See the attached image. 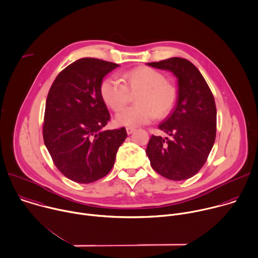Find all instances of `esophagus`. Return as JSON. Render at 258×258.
I'll use <instances>...</instances> for the list:
<instances>
[{"label": "esophagus", "instance_id": "esophagus-1", "mask_svg": "<svg viewBox=\"0 0 258 258\" xmlns=\"http://www.w3.org/2000/svg\"><path fill=\"white\" fill-rule=\"evenodd\" d=\"M135 131H136V130H135L134 127H131V126L126 127V133H127V135H132Z\"/></svg>", "mask_w": 258, "mask_h": 258}]
</instances>
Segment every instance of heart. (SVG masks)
Masks as SVG:
<instances>
[{
  "instance_id": "obj_1",
  "label": "heart",
  "mask_w": 258,
  "mask_h": 258,
  "mask_svg": "<svg viewBox=\"0 0 258 258\" xmlns=\"http://www.w3.org/2000/svg\"><path fill=\"white\" fill-rule=\"evenodd\" d=\"M137 90H140L135 99L137 104L116 114V122L120 125L132 127L146 124L156 115H166L175 102V88L166 83L164 75L148 67L124 72L121 79L110 76L100 86L103 101L114 111L126 104L128 91Z\"/></svg>"
}]
</instances>
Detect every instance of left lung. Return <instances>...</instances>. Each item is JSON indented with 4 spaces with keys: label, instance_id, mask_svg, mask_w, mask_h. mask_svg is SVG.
I'll return each instance as SVG.
<instances>
[{
    "label": "left lung",
    "instance_id": "8db88e82",
    "mask_svg": "<svg viewBox=\"0 0 258 258\" xmlns=\"http://www.w3.org/2000/svg\"><path fill=\"white\" fill-rule=\"evenodd\" d=\"M147 64L176 77L177 98L173 109L159 124L170 140L152 136L146 154L160 175L171 180L188 179L204 166L215 143L214 96L203 75L185 58L170 57Z\"/></svg>",
    "mask_w": 258,
    "mask_h": 258
}]
</instances>
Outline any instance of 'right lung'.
<instances>
[{"instance_id": "1", "label": "right lung", "mask_w": 258, "mask_h": 258, "mask_svg": "<svg viewBox=\"0 0 258 258\" xmlns=\"http://www.w3.org/2000/svg\"><path fill=\"white\" fill-rule=\"evenodd\" d=\"M117 67L99 58H80L57 75L48 92L44 145L56 168L75 182L87 184L107 175L126 139L124 127L103 130L110 114L100 86Z\"/></svg>"}]
</instances>
